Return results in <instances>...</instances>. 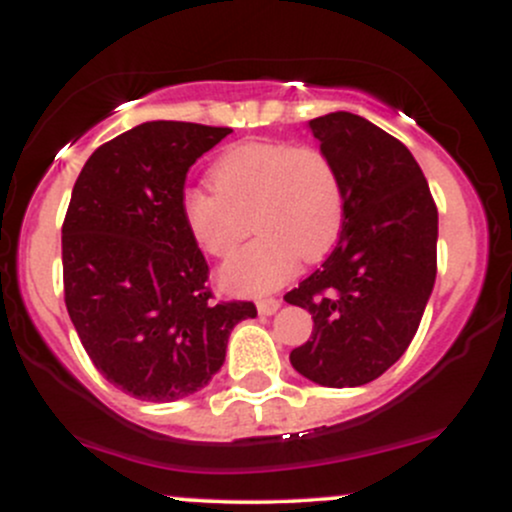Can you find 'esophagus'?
I'll return each instance as SVG.
<instances>
[{
	"instance_id": "obj_1",
	"label": "esophagus",
	"mask_w": 512,
	"mask_h": 512,
	"mask_svg": "<svg viewBox=\"0 0 512 512\" xmlns=\"http://www.w3.org/2000/svg\"><path fill=\"white\" fill-rule=\"evenodd\" d=\"M279 308H281V301H276V298H264V301L257 303L260 315H274Z\"/></svg>"
}]
</instances>
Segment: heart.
I'll use <instances>...</instances> for the list:
<instances>
[{"label":"heart","instance_id":"b5f03b06","mask_svg":"<svg viewBox=\"0 0 512 512\" xmlns=\"http://www.w3.org/2000/svg\"><path fill=\"white\" fill-rule=\"evenodd\" d=\"M211 185L187 187L180 214L204 252L226 257L250 231L252 243L223 264V289L243 296L272 293L291 279L298 257L332 250L344 226V190L332 161L310 146L245 142L211 166Z\"/></svg>","mask_w":512,"mask_h":512}]
</instances>
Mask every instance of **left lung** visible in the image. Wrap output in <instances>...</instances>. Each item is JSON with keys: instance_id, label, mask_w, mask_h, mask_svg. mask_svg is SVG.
Masks as SVG:
<instances>
[{"instance_id": "left-lung-1", "label": "left lung", "mask_w": 512, "mask_h": 512, "mask_svg": "<svg viewBox=\"0 0 512 512\" xmlns=\"http://www.w3.org/2000/svg\"><path fill=\"white\" fill-rule=\"evenodd\" d=\"M344 190V226L332 255L286 303L313 315L291 366L322 387L380 378L419 330L436 284L438 209L402 142L354 113L308 122Z\"/></svg>"}]
</instances>
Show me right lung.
<instances>
[{
    "label": "right lung",
    "instance_id": "obj_1",
    "mask_svg": "<svg viewBox=\"0 0 512 512\" xmlns=\"http://www.w3.org/2000/svg\"><path fill=\"white\" fill-rule=\"evenodd\" d=\"M233 129L154 120L98 146L62 226L64 303L105 380L144 402L195 395L219 373L252 303H216L180 214L187 170Z\"/></svg>",
    "mask_w": 512,
    "mask_h": 512
}]
</instances>
